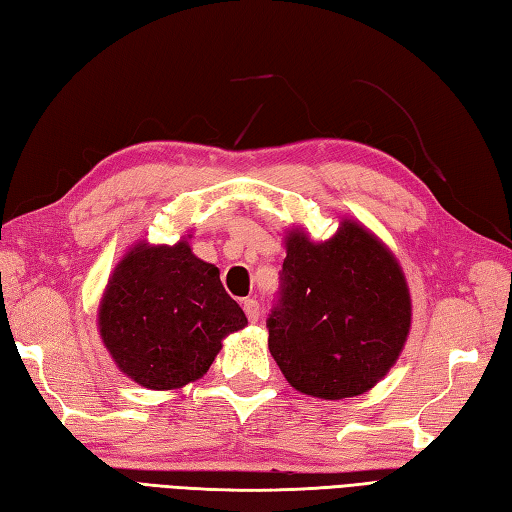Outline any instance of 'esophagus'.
Returning <instances> with one entry per match:
<instances>
[{"instance_id":"34e87169","label":"esophagus","mask_w":512,"mask_h":512,"mask_svg":"<svg viewBox=\"0 0 512 512\" xmlns=\"http://www.w3.org/2000/svg\"><path fill=\"white\" fill-rule=\"evenodd\" d=\"M244 312L250 323H255L259 319V303L255 299H246L244 301Z\"/></svg>"}]
</instances>
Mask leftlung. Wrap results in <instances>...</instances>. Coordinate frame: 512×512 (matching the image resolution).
I'll use <instances>...</instances> for the list:
<instances>
[{
    "mask_svg": "<svg viewBox=\"0 0 512 512\" xmlns=\"http://www.w3.org/2000/svg\"><path fill=\"white\" fill-rule=\"evenodd\" d=\"M268 347L288 383L341 400L383 378L407 341L409 290L389 250L354 222L330 242L288 237Z\"/></svg>",
    "mask_w": 512,
    "mask_h": 512,
    "instance_id": "obj_1",
    "label": "left lung"
}]
</instances>
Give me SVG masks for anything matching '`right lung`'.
I'll list each match as a JSON object with an SVG mask.
<instances>
[{
  "label": "right lung",
  "instance_id": "obj_1",
  "mask_svg": "<svg viewBox=\"0 0 512 512\" xmlns=\"http://www.w3.org/2000/svg\"><path fill=\"white\" fill-rule=\"evenodd\" d=\"M246 314L224 290L220 270L176 246H136L112 275L99 312L116 365L147 389H176L211 367Z\"/></svg>",
  "mask_w": 512,
  "mask_h": 512
}]
</instances>
